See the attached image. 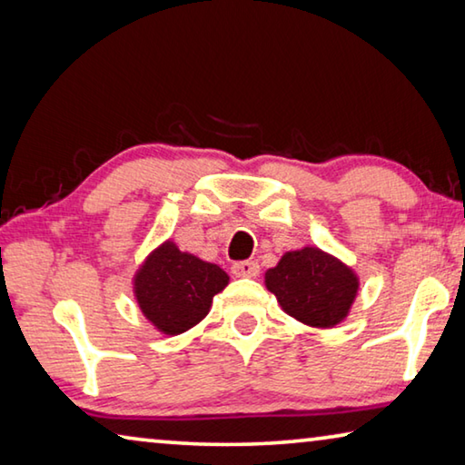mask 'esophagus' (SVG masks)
Here are the masks:
<instances>
[{
    "label": "esophagus",
    "mask_w": 465,
    "mask_h": 465,
    "mask_svg": "<svg viewBox=\"0 0 465 465\" xmlns=\"http://www.w3.org/2000/svg\"><path fill=\"white\" fill-rule=\"evenodd\" d=\"M232 272L235 277H246V279H254L261 272V266L254 261H242V262H233L232 264Z\"/></svg>",
    "instance_id": "34e87169"
}]
</instances>
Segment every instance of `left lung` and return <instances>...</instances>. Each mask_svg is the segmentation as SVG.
<instances>
[{"label":"left lung","mask_w":465,"mask_h":465,"mask_svg":"<svg viewBox=\"0 0 465 465\" xmlns=\"http://www.w3.org/2000/svg\"><path fill=\"white\" fill-rule=\"evenodd\" d=\"M266 287L289 316L316 328L342 322L357 295L351 269L318 248L287 252L274 269L266 271Z\"/></svg>","instance_id":"obj_1"}]
</instances>
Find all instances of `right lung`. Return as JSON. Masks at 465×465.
I'll use <instances>...</instances> for the list:
<instances>
[{
  "label": "right lung",
  "instance_id": "1",
  "mask_svg": "<svg viewBox=\"0 0 465 465\" xmlns=\"http://www.w3.org/2000/svg\"><path fill=\"white\" fill-rule=\"evenodd\" d=\"M230 277L217 264L203 262L166 242L147 258L135 277L141 312L162 332L180 334L207 316L211 302Z\"/></svg>",
  "mask_w": 465,
  "mask_h": 465
}]
</instances>
